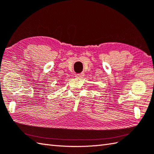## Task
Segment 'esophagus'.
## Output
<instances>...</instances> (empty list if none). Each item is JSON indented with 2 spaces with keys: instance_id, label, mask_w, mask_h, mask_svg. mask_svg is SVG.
I'll return each instance as SVG.
<instances>
[{
  "instance_id": "1",
  "label": "esophagus",
  "mask_w": 154,
  "mask_h": 154,
  "mask_svg": "<svg viewBox=\"0 0 154 154\" xmlns=\"http://www.w3.org/2000/svg\"><path fill=\"white\" fill-rule=\"evenodd\" d=\"M75 77L77 78H79V79H81V78H83L84 77V74L83 73H81V74H77L75 75Z\"/></svg>"
}]
</instances>
